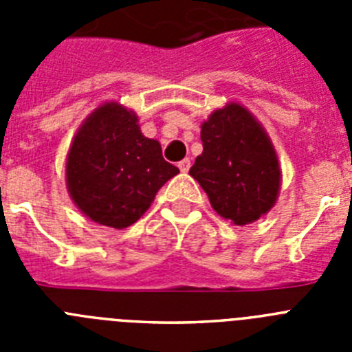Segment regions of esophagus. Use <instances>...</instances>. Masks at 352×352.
<instances>
[{
    "instance_id": "obj_1",
    "label": "esophagus",
    "mask_w": 352,
    "mask_h": 352,
    "mask_svg": "<svg viewBox=\"0 0 352 352\" xmlns=\"http://www.w3.org/2000/svg\"><path fill=\"white\" fill-rule=\"evenodd\" d=\"M178 167L182 173H188V169H190V158H185V160L179 162Z\"/></svg>"
}]
</instances>
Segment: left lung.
<instances>
[{
  "mask_svg": "<svg viewBox=\"0 0 352 352\" xmlns=\"http://www.w3.org/2000/svg\"><path fill=\"white\" fill-rule=\"evenodd\" d=\"M203 153L190 176L208 194L211 208L236 226L268 213L280 190V166L268 133L239 104L217 109L201 125Z\"/></svg>",
  "mask_w": 352,
  "mask_h": 352,
  "instance_id": "8db88e82",
  "label": "left lung"
}]
</instances>
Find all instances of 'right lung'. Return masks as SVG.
Returning a JSON list of instances; mask_svg holds the SVG:
<instances>
[{"mask_svg": "<svg viewBox=\"0 0 352 352\" xmlns=\"http://www.w3.org/2000/svg\"><path fill=\"white\" fill-rule=\"evenodd\" d=\"M178 173L162 157L160 142L142 135L135 113L118 102H105L82 121L65 169L76 206L114 229L138 222L162 185Z\"/></svg>", "mask_w": 352, "mask_h": 352, "instance_id": "obj_1", "label": "right lung"}]
</instances>
